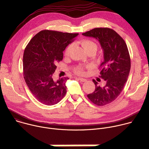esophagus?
<instances>
[{
	"mask_svg": "<svg viewBox=\"0 0 149 149\" xmlns=\"http://www.w3.org/2000/svg\"><path fill=\"white\" fill-rule=\"evenodd\" d=\"M78 79L80 81H81V82H86V79H84V78L79 77V78H78Z\"/></svg>",
	"mask_w": 149,
	"mask_h": 149,
	"instance_id": "esophagus-1",
	"label": "esophagus"
}]
</instances>
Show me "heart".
<instances>
[{
  "instance_id": "heart-1",
  "label": "heart",
  "mask_w": 149,
  "mask_h": 149,
  "mask_svg": "<svg viewBox=\"0 0 149 149\" xmlns=\"http://www.w3.org/2000/svg\"><path fill=\"white\" fill-rule=\"evenodd\" d=\"M82 47L84 48L88 52H95L97 50L98 48V45L96 42L93 41V40L88 39H85L81 40V42ZM72 48V45H69L68 47L65 48L64 51V55L65 56H68L70 54V52L71 51V49ZM89 65H80L77 66L74 68V72L79 75H82L84 74V69L86 67H89Z\"/></svg>"
}]
</instances>
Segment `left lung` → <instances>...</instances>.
I'll return each mask as SVG.
<instances>
[{"mask_svg":"<svg viewBox=\"0 0 149 149\" xmlns=\"http://www.w3.org/2000/svg\"><path fill=\"white\" fill-rule=\"evenodd\" d=\"M85 36L97 39L104 52V61L100 66V77L104 86L95 85V91L87 95L94 104L102 106L115 100L127 81L131 68V59L127 45L115 31L109 28H95L82 33Z\"/></svg>","mask_w":149,"mask_h":149,"instance_id":"1","label":"left lung"}]
</instances>
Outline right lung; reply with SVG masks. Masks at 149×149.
Instances as JSON below:
<instances>
[{
  "label": "right lung",
  "mask_w": 149,
  "mask_h": 149,
  "mask_svg": "<svg viewBox=\"0 0 149 149\" xmlns=\"http://www.w3.org/2000/svg\"><path fill=\"white\" fill-rule=\"evenodd\" d=\"M79 33L45 30L34 36L25 48L24 78L32 94L41 103L51 106L65 96L67 77L56 81L52 79L57 63L63 58V51Z\"/></svg>",
  "instance_id": "add662e5"
}]
</instances>
